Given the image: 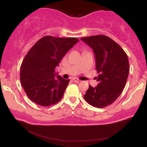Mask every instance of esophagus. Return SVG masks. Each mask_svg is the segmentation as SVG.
<instances>
[{
	"label": "esophagus",
	"instance_id": "1",
	"mask_svg": "<svg viewBox=\"0 0 147 147\" xmlns=\"http://www.w3.org/2000/svg\"><path fill=\"white\" fill-rule=\"evenodd\" d=\"M72 80H73L74 82H77V83H78V82H81L80 79H77V78H73V79H72Z\"/></svg>",
	"mask_w": 147,
	"mask_h": 147
}]
</instances>
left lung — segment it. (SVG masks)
I'll return each instance as SVG.
<instances>
[{"instance_id": "1", "label": "left lung", "mask_w": 147, "mask_h": 147, "mask_svg": "<svg viewBox=\"0 0 147 147\" xmlns=\"http://www.w3.org/2000/svg\"><path fill=\"white\" fill-rule=\"evenodd\" d=\"M93 50L99 74L95 88L89 85L84 99L91 106L104 108L118 98L125 87L129 72L127 55L113 40L105 35L81 38Z\"/></svg>"}]
</instances>
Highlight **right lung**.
<instances>
[{
	"mask_svg": "<svg viewBox=\"0 0 147 147\" xmlns=\"http://www.w3.org/2000/svg\"><path fill=\"white\" fill-rule=\"evenodd\" d=\"M79 39L45 36L27 53L21 65L20 79L30 99L42 106L57 104L63 97L70 79L55 73V68Z\"/></svg>",
	"mask_w": 147,
	"mask_h": 147,
	"instance_id": "right-lung-1",
	"label": "right lung"
}]
</instances>
